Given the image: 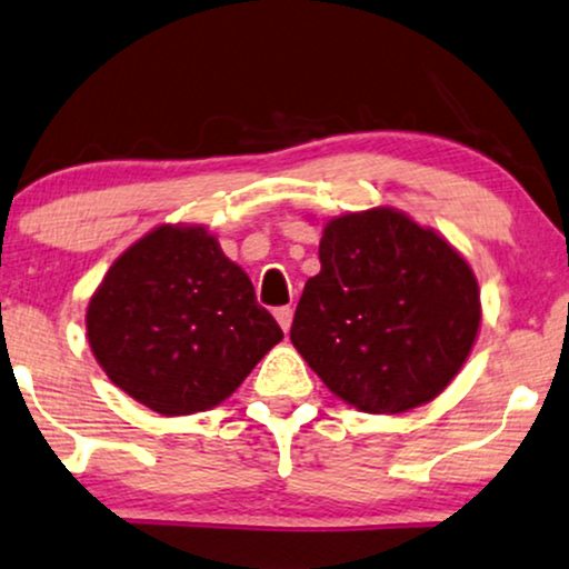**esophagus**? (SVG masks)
<instances>
[{
  "instance_id": "obj_1",
  "label": "esophagus",
  "mask_w": 569,
  "mask_h": 569,
  "mask_svg": "<svg viewBox=\"0 0 569 569\" xmlns=\"http://www.w3.org/2000/svg\"><path fill=\"white\" fill-rule=\"evenodd\" d=\"M274 316H277L279 327H282V331H284V335H287V331H290V327H292V308H290V306H282V308H277Z\"/></svg>"
}]
</instances>
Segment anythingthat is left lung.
I'll list each match as a JSON object with an SVG mask.
<instances>
[{
  "mask_svg": "<svg viewBox=\"0 0 569 569\" xmlns=\"http://www.w3.org/2000/svg\"><path fill=\"white\" fill-rule=\"evenodd\" d=\"M321 271L306 282L290 339L331 395L373 416L431 402L481 329L465 256L392 206L323 221Z\"/></svg>",
  "mask_w": 569,
  "mask_h": 569,
  "instance_id": "left-lung-1",
  "label": "left lung"
}]
</instances>
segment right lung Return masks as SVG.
Returning <instances> with one entry per match:
<instances>
[{
  "label": "right lung",
  "instance_id": "1",
  "mask_svg": "<svg viewBox=\"0 0 569 569\" xmlns=\"http://www.w3.org/2000/svg\"><path fill=\"white\" fill-rule=\"evenodd\" d=\"M86 331L109 381L167 418L217 408L284 337L217 234L186 221L117 256L88 300Z\"/></svg>",
  "mask_w": 569,
  "mask_h": 569
}]
</instances>
